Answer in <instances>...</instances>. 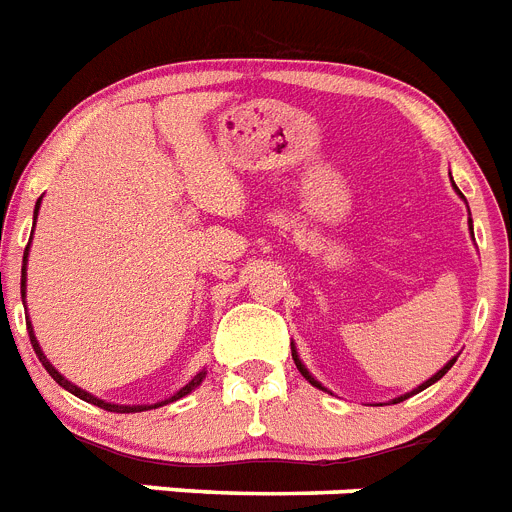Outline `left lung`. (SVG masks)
I'll list each match as a JSON object with an SVG mask.
<instances>
[{
	"label": "left lung",
	"instance_id": "8db88e82",
	"mask_svg": "<svg viewBox=\"0 0 512 512\" xmlns=\"http://www.w3.org/2000/svg\"><path fill=\"white\" fill-rule=\"evenodd\" d=\"M292 357H295V365H298V370H300V373H303V375H305V381H310V383H313V386H316V388H323V386H321V383H318V381H316V378H313V375H310V373H308V370H305V365H303V362H300V360H298V355H295V349H292ZM453 362H456V357H453V360H451V362H448V365H445V368H443V370H438V373L432 375L430 381H425V383H422V386H419V388H417V391H412V393H419V391H425V388H427V386H432V383H435V381H440V378H443V375H445V373H448V370H451V368H453ZM323 391H326V388H323ZM412 393H406V396H401V399H396V401H393V404H399V401L409 399V396H412Z\"/></svg>",
	"mask_w": 512,
	"mask_h": 512
}]
</instances>
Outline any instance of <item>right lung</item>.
Returning a JSON list of instances; mask_svg holds the SVG:
<instances>
[{
  "instance_id": "add662e5",
  "label": "right lung",
  "mask_w": 512,
  "mask_h": 512,
  "mask_svg": "<svg viewBox=\"0 0 512 512\" xmlns=\"http://www.w3.org/2000/svg\"><path fill=\"white\" fill-rule=\"evenodd\" d=\"M38 204H41V202H38ZM38 204H36V214H38ZM25 259H28V248H25ZM20 292H23V295H25V269H23V282H20ZM28 336H30V344H33V349H36L38 360H41V362H43V368L48 370V375H51V378H54V381L59 383L61 388H67L69 393H74V396H77V399L90 401V404L100 406V409H106V412H116V414H131V412H144V409H152V406H121V404H108V401L95 399V396H90V393H87V391H82V388H77V386H74V383H69L67 378H64V375H61L59 370H56L54 365H51V362L46 360V355H43L41 347H38V342H36V334H33V329H30V321H28ZM202 378H204V373L194 375V381L186 383V386H183L181 391L176 393V396H170L168 401H160V404H155V406H163V404H170V401L183 399V396H186V393H191V391H194L196 386H199V383H202Z\"/></svg>"
}]
</instances>
